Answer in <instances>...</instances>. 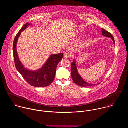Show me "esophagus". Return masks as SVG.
<instances>
[{
    "mask_svg": "<svg viewBox=\"0 0 128 128\" xmlns=\"http://www.w3.org/2000/svg\"><path fill=\"white\" fill-rule=\"evenodd\" d=\"M70 56V54H66L64 55V57L65 58H69Z\"/></svg>",
    "mask_w": 128,
    "mask_h": 128,
    "instance_id": "1",
    "label": "esophagus"
}]
</instances>
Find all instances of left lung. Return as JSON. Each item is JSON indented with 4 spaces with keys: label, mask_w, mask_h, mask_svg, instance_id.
I'll return each mask as SVG.
<instances>
[{
    "label": "left lung",
    "mask_w": 128,
    "mask_h": 128,
    "mask_svg": "<svg viewBox=\"0 0 128 128\" xmlns=\"http://www.w3.org/2000/svg\"><path fill=\"white\" fill-rule=\"evenodd\" d=\"M102 36L107 37L111 38L112 40L113 41L114 43L115 44V41L114 39V37L112 36V35L109 32H108L104 28H102ZM72 79L73 80V82L77 84V85L80 86V87H89L91 86H94V85H98L100 83L96 84H92L90 83H88L86 82H85L81 77V76L79 74L77 71V68L75 64V62L74 60L73 62L72 63Z\"/></svg>",
    "instance_id": "left-lung-1"
}]
</instances>
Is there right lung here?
Listing matches in <instances>:
<instances>
[{
    "instance_id": "1",
    "label": "right lung",
    "mask_w": 128,
    "mask_h": 128,
    "mask_svg": "<svg viewBox=\"0 0 128 128\" xmlns=\"http://www.w3.org/2000/svg\"><path fill=\"white\" fill-rule=\"evenodd\" d=\"M29 25H30V23L25 24L18 32L14 39L13 54L15 66L24 79L31 86L36 87L48 86L53 82L55 79L56 66L62 58L63 54L60 53L51 55L43 67L37 71H30L26 69L19 60L16 46L21 32Z\"/></svg>"
}]
</instances>
